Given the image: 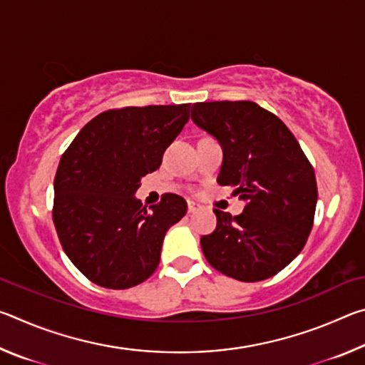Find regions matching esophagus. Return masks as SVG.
<instances>
[{"label": "esophagus", "mask_w": 365, "mask_h": 365, "mask_svg": "<svg viewBox=\"0 0 365 365\" xmlns=\"http://www.w3.org/2000/svg\"><path fill=\"white\" fill-rule=\"evenodd\" d=\"M187 205H188V212H190V214H191V212L200 211V209H201V205H197L196 201H191V200H188Z\"/></svg>", "instance_id": "obj_1"}]
</instances>
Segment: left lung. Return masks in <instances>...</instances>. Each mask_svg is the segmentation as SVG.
Returning <instances> with one entry per match:
<instances>
[{
	"instance_id": "1",
	"label": "left lung",
	"mask_w": 365,
	"mask_h": 365,
	"mask_svg": "<svg viewBox=\"0 0 365 365\" xmlns=\"http://www.w3.org/2000/svg\"><path fill=\"white\" fill-rule=\"evenodd\" d=\"M191 119L224 151L217 182L246 202L235 217L214 209L217 227L201 237L207 262L240 282L274 277L312 230L317 182L311 163L285 123L252 101L196 103Z\"/></svg>"
}]
</instances>
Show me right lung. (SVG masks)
<instances>
[{
  "mask_svg": "<svg viewBox=\"0 0 365 365\" xmlns=\"http://www.w3.org/2000/svg\"><path fill=\"white\" fill-rule=\"evenodd\" d=\"M188 119L190 104L104 110L61 158L53 222L67 257L96 285L127 289L158 269L165 232L187 201L165 193L148 211L135 191Z\"/></svg>",
  "mask_w": 365,
  "mask_h": 365,
  "instance_id": "add662e5",
  "label": "right lung"
}]
</instances>
